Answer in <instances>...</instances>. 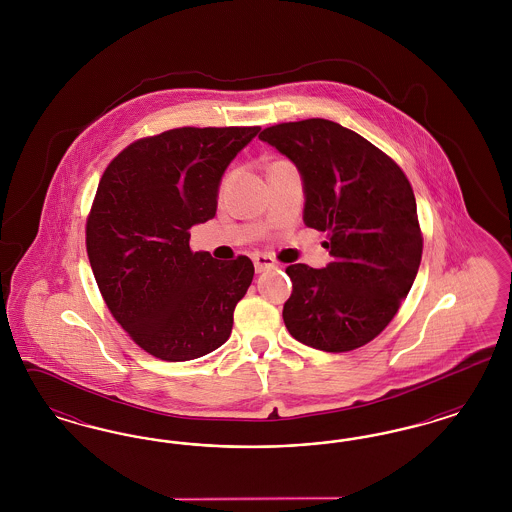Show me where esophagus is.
<instances>
[{
  "label": "esophagus",
  "mask_w": 512,
  "mask_h": 512,
  "mask_svg": "<svg viewBox=\"0 0 512 512\" xmlns=\"http://www.w3.org/2000/svg\"><path fill=\"white\" fill-rule=\"evenodd\" d=\"M253 265H255V270H257V272H265L268 268L276 267L274 259H272L270 255H263V253L253 255Z\"/></svg>",
  "instance_id": "34e87169"
}]
</instances>
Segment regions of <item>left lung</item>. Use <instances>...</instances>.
Here are the masks:
<instances>
[{
    "label": "left lung",
    "mask_w": 512,
    "mask_h": 512,
    "mask_svg": "<svg viewBox=\"0 0 512 512\" xmlns=\"http://www.w3.org/2000/svg\"><path fill=\"white\" fill-rule=\"evenodd\" d=\"M259 140L301 174L305 226L330 236L332 263L286 268L293 284L286 328L320 351L357 349L390 324L420 267L413 188L386 153L338 122H284Z\"/></svg>",
    "instance_id": "8db88e82"
}]
</instances>
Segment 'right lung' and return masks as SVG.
I'll use <instances>...</instances> for the list:
<instances>
[{
  "label": "right lung",
  "instance_id": "add662e5",
  "mask_svg": "<svg viewBox=\"0 0 512 512\" xmlns=\"http://www.w3.org/2000/svg\"><path fill=\"white\" fill-rule=\"evenodd\" d=\"M259 126L174 128L134 142L99 180L86 249L111 315L149 355L182 363L230 338L253 263L190 249L215 217L228 165Z\"/></svg>",
  "mask_w": 512,
  "mask_h": 512
}]
</instances>
